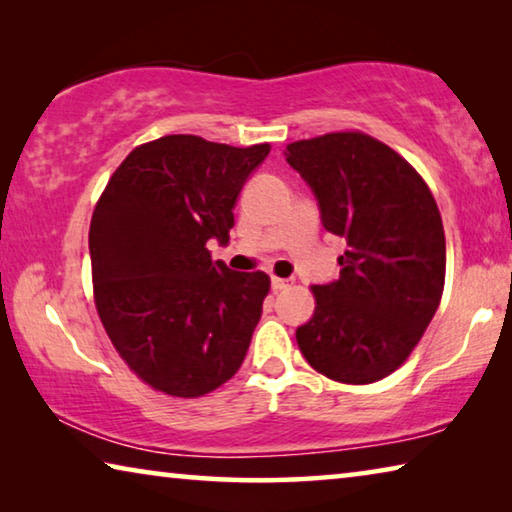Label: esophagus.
<instances>
[{
  "instance_id": "1",
  "label": "esophagus",
  "mask_w": 512,
  "mask_h": 512,
  "mask_svg": "<svg viewBox=\"0 0 512 512\" xmlns=\"http://www.w3.org/2000/svg\"><path fill=\"white\" fill-rule=\"evenodd\" d=\"M291 284H293V280H287V277H275L273 275V280H271L273 291H284V289H289Z\"/></svg>"
}]
</instances>
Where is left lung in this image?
Here are the masks:
<instances>
[{
  "label": "left lung",
  "mask_w": 512,
  "mask_h": 512,
  "mask_svg": "<svg viewBox=\"0 0 512 512\" xmlns=\"http://www.w3.org/2000/svg\"><path fill=\"white\" fill-rule=\"evenodd\" d=\"M314 189L327 232L348 241L341 275L314 284L316 309L296 329L302 357L341 384L391 375L420 343L445 287V230L424 178L361 131L287 144Z\"/></svg>",
  "instance_id": "1"
}]
</instances>
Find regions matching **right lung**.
Masks as SVG:
<instances>
[{
	"mask_svg": "<svg viewBox=\"0 0 512 512\" xmlns=\"http://www.w3.org/2000/svg\"><path fill=\"white\" fill-rule=\"evenodd\" d=\"M268 151L164 135L135 146L94 205V305L119 357L155 391L194 400L244 363L271 277L212 262L207 241L228 244L232 207Z\"/></svg>",
	"mask_w": 512,
	"mask_h": 512,
	"instance_id": "add662e5",
	"label": "right lung"
}]
</instances>
